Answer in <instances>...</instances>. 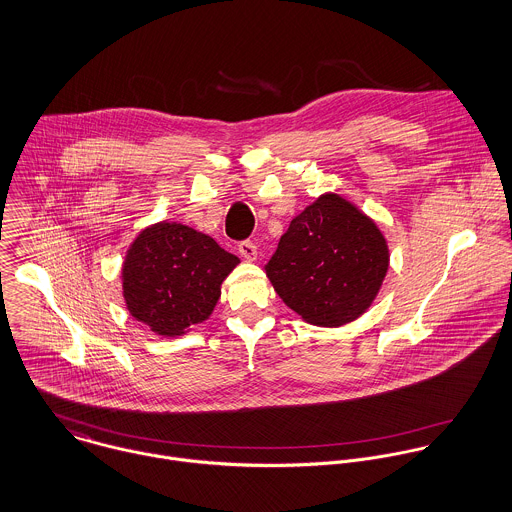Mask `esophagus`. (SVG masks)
<instances>
[{"label":"esophagus","mask_w":512,"mask_h":512,"mask_svg":"<svg viewBox=\"0 0 512 512\" xmlns=\"http://www.w3.org/2000/svg\"><path fill=\"white\" fill-rule=\"evenodd\" d=\"M239 253L247 261H255L257 259V247H255L253 241H241L239 243Z\"/></svg>","instance_id":"esophagus-1"}]
</instances>
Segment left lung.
Segmentation results:
<instances>
[{"instance_id": "1", "label": "left lung", "mask_w": 512, "mask_h": 512, "mask_svg": "<svg viewBox=\"0 0 512 512\" xmlns=\"http://www.w3.org/2000/svg\"><path fill=\"white\" fill-rule=\"evenodd\" d=\"M390 253L378 225L326 194L299 213L265 265L283 303L316 326H342L376 299Z\"/></svg>"}]
</instances>
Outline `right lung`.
Segmentation results:
<instances>
[{"label": "right lung", "instance_id": "right-lung-1", "mask_svg": "<svg viewBox=\"0 0 512 512\" xmlns=\"http://www.w3.org/2000/svg\"><path fill=\"white\" fill-rule=\"evenodd\" d=\"M239 259L182 223L144 229L126 253L122 291L130 314L160 336L204 322Z\"/></svg>", "mask_w": 512, "mask_h": 512}]
</instances>
